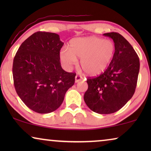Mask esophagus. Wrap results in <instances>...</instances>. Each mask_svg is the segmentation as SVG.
<instances>
[{"mask_svg": "<svg viewBox=\"0 0 151 151\" xmlns=\"http://www.w3.org/2000/svg\"><path fill=\"white\" fill-rule=\"evenodd\" d=\"M81 80H82V77H81V76H78V75H76V76L75 82H76V83H77V82H80Z\"/></svg>", "mask_w": 151, "mask_h": 151, "instance_id": "34e87169", "label": "esophagus"}]
</instances>
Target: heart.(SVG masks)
<instances>
[{
    "label": "heart",
    "instance_id": "b5f03b06",
    "mask_svg": "<svg viewBox=\"0 0 151 151\" xmlns=\"http://www.w3.org/2000/svg\"><path fill=\"white\" fill-rule=\"evenodd\" d=\"M115 45L110 40L95 36L76 38L70 40L68 48L60 53V59L68 69L80 58L82 69L88 75L102 73L108 67L115 53Z\"/></svg>",
    "mask_w": 151,
    "mask_h": 151
}]
</instances>
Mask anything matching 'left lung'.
<instances>
[{"instance_id": "8db88e82", "label": "left lung", "mask_w": 151, "mask_h": 151, "mask_svg": "<svg viewBox=\"0 0 151 151\" xmlns=\"http://www.w3.org/2000/svg\"><path fill=\"white\" fill-rule=\"evenodd\" d=\"M103 35L113 39L114 55L104 73L86 80L88 89L84 100L94 112L110 114L122 108L133 97L139 71V59L122 35L116 32Z\"/></svg>"}]
</instances>
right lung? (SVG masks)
I'll return each instance as SVG.
<instances>
[{"mask_svg": "<svg viewBox=\"0 0 151 151\" xmlns=\"http://www.w3.org/2000/svg\"><path fill=\"white\" fill-rule=\"evenodd\" d=\"M58 34L38 32L26 39L13 62L14 87L27 106L38 113L59 108L66 92L75 83L76 73L63 69Z\"/></svg>", "mask_w": 151, "mask_h": 151, "instance_id": "obj_1", "label": "right lung"}]
</instances>
